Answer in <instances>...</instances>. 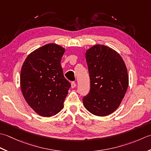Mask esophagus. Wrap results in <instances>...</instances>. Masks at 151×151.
<instances>
[{
	"label": "esophagus",
	"instance_id": "obj_1",
	"mask_svg": "<svg viewBox=\"0 0 151 151\" xmlns=\"http://www.w3.org/2000/svg\"><path fill=\"white\" fill-rule=\"evenodd\" d=\"M71 87H72V88H75L76 87V83L75 82H72Z\"/></svg>",
	"mask_w": 151,
	"mask_h": 151
}]
</instances>
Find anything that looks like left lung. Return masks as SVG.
Returning a JSON list of instances; mask_svg holds the SVG:
<instances>
[{
  "instance_id": "1",
  "label": "left lung",
  "mask_w": 151,
  "mask_h": 151,
  "mask_svg": "<svg viewBox=\"0 0 151 151\" xmlns=\"http://www.w3.org/2000/svg\"><path fill=\"white\" fill-rule=\"evenodd\" d=\"M91 89L83 98V105L92 114L105 116L119 107L127 93L128 75L126 64L117 52L97 44L86 51Z\"/></svg>"
}]
</instances>
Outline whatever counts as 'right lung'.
<instances>
[{
  "instance_id": "right-lung-1",
  "label": "right lung",
  "mask_w": 151,
  "mask_h": 151,
  "mask_svg": "<svg viewBox=\"0 0 151 151\" xmlns=\"http://www.w3.org/2000/svg\"><path fill=\"white\" fill-rule=\"evenodd\" d=\"M65 48L48 44L31 52L21 67L20 85L28 105L40 116L50 117L60 111L70 87L60 60Z\"/></svg>"
}]
</instances>
